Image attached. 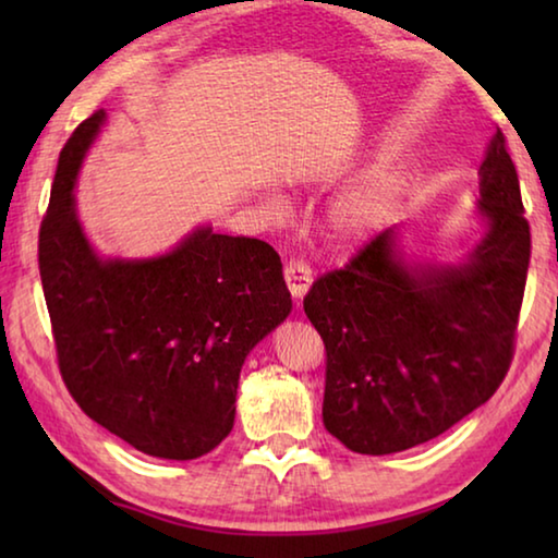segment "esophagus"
Wrapping results in <instances>:
<instances>
[{
	"mask_svg": "<svg viewBox=\"0 0 558 558\" xmlns=\"http://www.w3.org/2000/svg\"><path fill=\"white\" fill-rule=\"evenodd\" d=\"M286 282L290 288V295L295 300H302L310 286H313V270H310L305 260L292 258L286 263Z\"/></svg>",
	"mask_w": 558,
	"mask_h": 558,
	"instance_id": "34e87169",
	"label": "esophagus"
}]
</instances>
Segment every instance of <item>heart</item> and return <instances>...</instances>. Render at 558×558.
I'll use <instances>...</instances> for the list:
<instances>
[{"label":"heart","instance_id":"obj_1","mask_svg":"<svg viewBox=\"0 0 558 558\" xmlns=\"http://www.w3.org/2000/svg\"><path fill=\"white\" fill-rule=\"evenodd\" d=\"M393 194V184L384 174H366L347 186L327 209L329 235L342 245L364 241L374 231L381 211Z\"/></svg>","mask_w":558,"mask_h":558}]
</instances>
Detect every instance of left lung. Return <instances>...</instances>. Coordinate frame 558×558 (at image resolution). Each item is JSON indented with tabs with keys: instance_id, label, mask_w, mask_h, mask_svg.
<instances>
[{
	"instance_id": "8db88e82",
	"label": "left lung",
	"mask_w": 558,
	"mask_h": 558,
	"mask_svg": "<svg viewBox=\"0 0 558 558\" xmlns=\"http://www.w3.org/2000/svg\"><path fill=\"white\" fill-rule=\"evenodd\" d=\"M477 214L487 231L458 266L409 263L386 229L305 295L327 352L323 421L349 450L389 456L428 442L502 384L532 235L499 130L480 165Z\"/></svg>"
}]
</instances>
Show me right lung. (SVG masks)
Returning <instances> with one entry per match:
<instances>
[{
  "label": "right lung",
  "instance_id": "obj_1",
  "mask_svg": "<svg viewBox=\"0 0 558 558\" xmlns=\"http://www.w3.org/2000/svg\"><path fill=\"white\" fill-rule=\"evenodd\" d=\"M61 149L39 270L65 389L83 413L153 458L194 460L229 436L245 356L290 315L272 245L196 226L157 258H100L75 214V177L106 122Z\"/></svg>",
  "mask_w": 558,
  "mask_h": 558
}]
</instances>
